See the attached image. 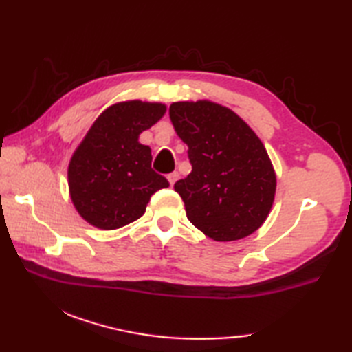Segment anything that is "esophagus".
Instances as JSON below:
<instances>
[{"label": "esophagus", "instance_id": "1", "mask_svg": "<svg viewBox=\"0 0 352 352\" xmlns=\"http://www.w3.org/2000/svg\"><path fill=\"white\" fill-rule=\"evenodd\" d=\"M178 178H180V175H178V172H172V174H169V175H168L169 184H170V186H174V184H175V182L178 180Z\"/></svg>", "mask_w": 352, "mask_h": 352}]
</instances>
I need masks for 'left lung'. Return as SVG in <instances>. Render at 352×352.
<instances>
[{
    "label": "left lung",
    "mask_w": 352,
    "mask_h": 352,
    "mask_svg": "<svg viewBox=\"0 0 352 352\" xmlns=\"http://www.w3.org/2000/svg\"><path fill=\"white\" fill-rule=\"evenodd\" d=\"M169 118L192 164L174 184L188 219L218 242L252 234L271 212L276 186L261 140L234 111L210 101L174 102Z\"/></svg>",
    "instance_id": "left-lung-1"
}]
</instances>
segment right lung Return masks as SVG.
<instances>
[{"mask_svg": "<svg viewBox=\"0 0 352 352\" xmlns=\"http://www.w3.org/2000/svg\"><path fill=\"white\" fill-rule=\"evenodd\" d=\"M164 111L159 102H119L87 131L71 159L68 180L72 203L89 223L121 228L145 213L157 190L168 188L166 178L151 168V148L139 144V134Z\"/></svg>", "mask_w": 352, "mask_h": 352, "instance_id": "1", "label": "right lung"}]
</instances>
